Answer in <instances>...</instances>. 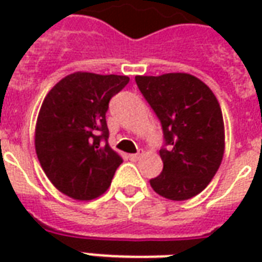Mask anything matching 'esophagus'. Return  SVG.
Wrapping results in <instances>:
<instances>
[{
	"label": "esophagus",
	"instance_id": "esophagus-1",
	"mask_svg": "<svg viewBox=\"0 0 262 262\" xmlns=\"http://www.w3.org/2000/svg\"><path fill=\"white\" fill-rule=\"evenodd\" d=\"M143 154L142 153H136V154H130L129 156V159L132 160V161H137V160H140V157H142Z\"/></svg>",
	"mask_w": 262,
	"mask_h": 262
}]
</instances>
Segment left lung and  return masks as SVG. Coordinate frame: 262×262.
I'll list each match as a JSON object with an SVG mask.
<instances>
[{
  "instance_id": "1",
  "label": "left lung",
  "mask_w": 262,
  "mask_h": 262,
  "mask_svg": "<svg viewBox=\"0 0 262 262\" xmlns=\"http://www.w3.org/2000/svg\"><path fill=\"white\" fill-rule=\"evenodd\" d=\"M139 90L163 126V172L150 180L156 192L187 201L208 187L225 154V123L219 101L195 75H136Z\"/></svg>"
}]
</instances>
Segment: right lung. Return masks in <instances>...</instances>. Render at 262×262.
<instances>
[{"label":"right lung","mask_w":262,"mask_h":262,"mask_svg":"<svg viewBox=\"0 0 262 262\" xmlns=\"http://www.w3.org/2000/svg\"><path fill=\"white\" fill-rule=\"evenodd\" d=\"M129 82L126 75L77 71L49 91L36 120L35 148L45 174L60 192L77 201L101 196L122 157L108 143L111 98Z\"/></svg>","instance_id":"1"}]
</instances>
